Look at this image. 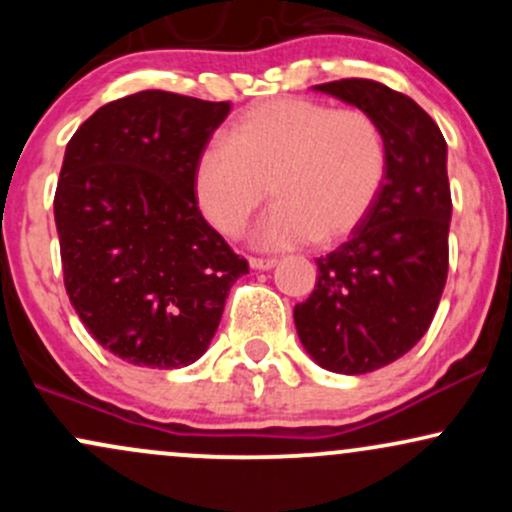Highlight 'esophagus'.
I'll use <instances>...</instances> for the list:
<instances>
[{
	"mask_svg": "<svg viewBox=\"0 0 512 512\" xmlns=\"http://www.w3.org/2000/svg\"><path fill=\"white\" fill-rule=\"evenodd\" d=\"M250 267L255 272H267V269L276 267V260L274 257H250Z\"/></svg>",
	"mask_w": 512,
	"mask_h": 512,
	"instance_id": "1",
	"label": "esophagus"
}]
</instances>
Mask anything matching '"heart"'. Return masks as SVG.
<instances>
[{"mask_svg": "<svg viewBox=\"0 0 512 512\" xmlns=\"http://www.w3.org/2000/svg\"><path fill=\"white\" fill-rule=\"evenodd\" d=\"M385 173V137L368 113L276 98L199 151L192 195L209 226L236 240L269 185L276 204L257 226L255 245L286 250L349 236L373 209Z\"/></svg>", "mask_w": 512, "mask_h": 512, "instance_id": "b5f03b06", "label": "heart"}]
</instances>
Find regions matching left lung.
I'll return each mask as SVG.
<instances>
[{
    "instance_id": "obj_1",
    "label": "left lung",
    "mask_w": 512,
    "mask_h": 512,
    "mask_svg": "<svg viewBox=\"0 0 512 512\" xmlns=\"http://www.w3.org/2000/svg\"><path fill=\"white\" fill-rule=\"evenodd\" d=\"M378 122L387 173L351 238L317 257L315 289L293 308L317 366L361 375L390 366L424 337L448 279L452 216L448 144L431 115L370 79L313 86Z\"/></svg>"
}]
</instances>
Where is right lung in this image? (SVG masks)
Wrapping results in <instances>:
<instances>
[{"label":"right lung","instance_id":"1","mask_svg":"<svg viewBox=\"0 0 512 512\" xmlns=\"http://www.w3.org/2000/svg\"><path fill=\"white\" fill-rule=\"evenodd\" d=\"M228 113L231 103L139 91L98 108L64 151V289L93 339L132 366L195 363L248 274L192 195L199 151Z\"/></svg>","mask_w":512,"mask_h":512}]
</instances>
